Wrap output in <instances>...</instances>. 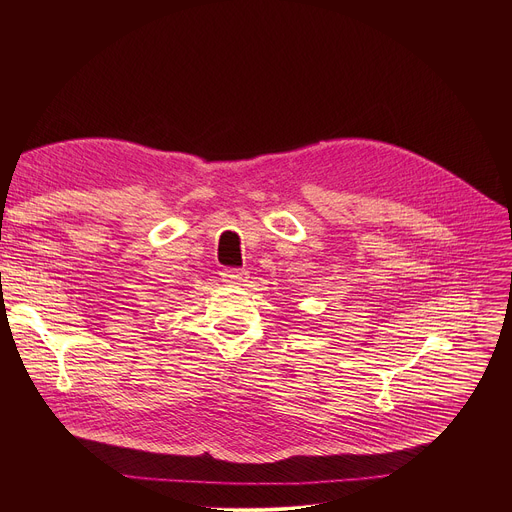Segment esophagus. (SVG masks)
I'll return each instance as SVG.
<instances>
[{
    "mask_svg": "<svg viewBox=\"0 0 512 512\" xmlns=\"http://www.w3.org/2000/svg\"><path fill=\"white\" fill-rule=\"evenodd\" d=\"M221 275H223V279L229 281V283H239L241 279H245V271H243V269H237V267H225Z\"/></svg>",
    "mask_w": 512,
    "mask_h": 512,
    "instance_id": "34e87169",
    "label": "esophagus"
}]
</instances>
